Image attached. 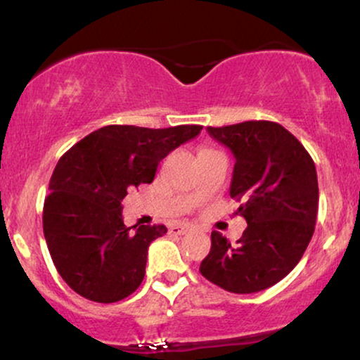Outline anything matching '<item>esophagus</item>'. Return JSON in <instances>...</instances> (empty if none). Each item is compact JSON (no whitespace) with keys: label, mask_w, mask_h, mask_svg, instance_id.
<instances>
[{"label":"esophagus","mask_w":360,"mask_h":360,"mask_svg":"<svg viewBox=\"0 0 360 360\" xmlns=\"http://www.w3.org/2000/svg\"><path fill=\"white\" fill-rule=\"evenodd\" d=\"M189 230H191V226H189V225H181V223H177V225H172L171 229H169V233H171V235H184V233H188Z\"/></svg>","instance_id":"34e87169"}]
</instances>
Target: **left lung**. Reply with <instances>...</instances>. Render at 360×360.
<instances>
[{"label": "left lung", "instance_id": "8db88e82", "mask_svg": "<svg viewBox=\"0 0 360 360\" xmlns=\"http://www.w3.org/2000/svg\"><path fill=\"white\" fill-rule=\"evenodd\" d=\"M208 134L235 157L230 196L243 201L235 214L245 218L247 229L235 245L212 232V249L200 272L225 291H262L295 269L315 232V162L276 122L208 127Z\"/></svg>", "mask_w": 360, "mask_h": 360}]
</instances>
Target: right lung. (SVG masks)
<instances>
[{
	"instance_id": "add662e5",
	"label": "right lung",
	"mask_w": 360,
	"mask_h": 360,
	"mask_svg": "<svg viewBox=\"0 0 360 360\" xmlns=\"http://www.w3.org/2000/svg\"><path fill=\"white\" fill-rule=\"evenodd\" d=\"M201 130L108 125L60 157L44 203V235L57 272L77 295L115 303L142 284L148 245L167 229L142 225L131 232L122 201L128 189L150 184L160 160Z\"/></svg>"
}]
</instances>
